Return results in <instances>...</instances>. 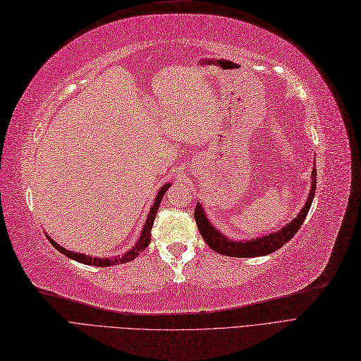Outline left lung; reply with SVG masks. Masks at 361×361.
Masks as SVG:
<instances>
[{"instance_id": "obj_1", "label": "left lung", "mask_w": 361, "mask_h": 361, "mask_svg": "<svg viewBox=\"0 0 361 361\" xmlns=\"http://www.w3.org/2000/svg\"><path fill=\"white\" fill-rule=\"evenodd\" d=\"M312 190L306 201V205L303 210L298 213V216L293 220V222L283 226L281 231L274 232L270 235H264L257 240H249V241H231L225 235L220 234L216 228L208 222L207 216L202 210L201 204H196L195 207V220L197 229H200L202 238L208 244V247L213 249L214 252L225 255V257H234V258H253V257H264V255H269L281 249L283 244H286L290 238L295 235V232L303 225L305 219L309 213V208L312 205L313 196H315V188H317V169L313 168L312 171Z\"/></svg>"}]
</instances>
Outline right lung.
Wrapping results in <instances>:
<instances>
[{"label":"right lung","instance_id":"obj_1","mask_svg":"<svg viewBox=\"0 0 361 361\" xmlns=\"http://www.w3.org/2000/svg\"><path fill=\"white\" fill-rule=\"evenodd\" d=\"M171 184H166L161 188L157 193V197L156 201L153 204V207H151V210L148 213V217L145 220V225H144V229H142V234L141 237H139V240L136 241L135 247H132L129 252L124 253L123 257H118V258H94V257H87V255H80V253H75V252H71V250H66L64 247H61L60 244H56L54 240H51L48 237V240L51 241L52 246L61 252L63 255H66V257L72 258L80 264H87V265H96V267H111V265H117V264H124V262H129V261H133L135 258L139 257V253L144 252L148 244H149V240H151V228H153V224H154V219H156V214H157V210H159V205L161 202V197H164V195L168 192Z\"/></svg>","mask_w":361,"mask_h":361}]
</instances>
